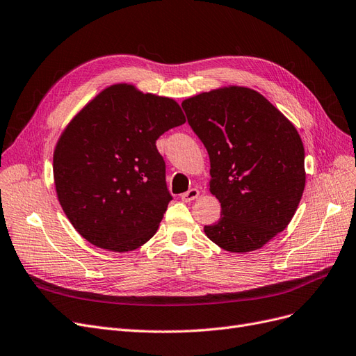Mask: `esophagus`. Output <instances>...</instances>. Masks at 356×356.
<instances>
[{
  "label": "esophagus",
  "mask_w": 356,
  "mask_h": 356,
  "mask_svg": "<svg viewBox=\"0 0 356 356\" xmlns=\"http://www.w3.org/2000/svg\"><path fill=\"white\" fill-rule=\"evenodd\" d=\"M200 196V191L196 189V188H191L188 192H185V193H181V201H185V202H191V201H193V200H196Z\"/></svg>",
  "instance_id": "1"
}]
</instances>
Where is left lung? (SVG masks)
Here are the masks:
<instances>
[{"instance_id":"left-lung-1","label":"left lung","mask_w":356,"mask_h":356,"mask_svg":"<svg viewBox=\"0 0 356 356\" xmlns=\"http://www.w3.org/2000/svg\"><path fill=\"white\" fill-rule=\"evenodd\" d=\"M211 163L221 218L204 232L229 252H249L283 232L305 188V149L295 126L257 90L230 86L181 102Z\"/></svg>"}]
</instances>
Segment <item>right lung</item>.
Masks as SVG:
<instances>
[{
    "mask_svg": "<svg viewBox=\"0 0 356 356\" xmlns=\"http://www.w3.org/2000/svg\"><path fill=\"white\" fill-rule=\"evenodd\" d=\"M183 123L176 101L124 83L104 89L73 118L54 151V180L79 234L114 252L152 238L173 200L155 142Z\"/></svg>",
    "mask_w": 356,
    "mask_h": 356,
    "instance_id": "1",
    "label": "right lung"
}]
</instances>
